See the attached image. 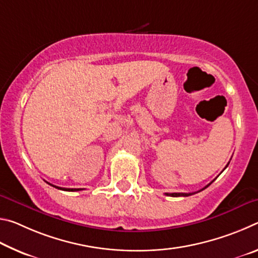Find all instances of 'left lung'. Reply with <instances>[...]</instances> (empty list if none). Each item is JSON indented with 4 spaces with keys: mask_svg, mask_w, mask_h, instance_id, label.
<instances>
[{
    "mask_svg": "<svg viewBox=\"0 0 258 258\" xmlns=\"http://www.w3.org/2000/svg\"><path fill=\"white\" fill-rule=\"evenodd\" d=\"M228 165H229V164H228ZM228 165H226L225 167H228ZM212 182H213V181H212ZM212 182L209 183L208 185H206L205 187H203V189L200 190V191H203L204 189H206L207 186L211 185V184H212ZM195 194H196V192H195ZM195 194H180V192H178V194H177V192H174V194H166V196H171V197H187V196H191V195H195Z\"/></svg>",
    "mask_w": 258,
    "mask_h": 258,
    "instance_id": "obj_1",
    "label": "left lung"
}]
</instances>
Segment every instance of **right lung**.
<instances>
[{
    "label": "right lung",
    "instance_id": "obj_1",
    "mask_svg": "<svg viewBox=\"0 0 258 258\" xmlns=\"http://www.w3.org/2000/svg\"><path fill=\"white\" fill-rule=\"evenodd\" d=\"M49 184H50V183H49ZM51 185L56 187V189H60V190H63V191H80V190H82V189H68V187H60V186H56V185H53V184H51Z\"/></svg>",
    "mask_w": 258,
    "mask_h": 258
}]
</instances>
